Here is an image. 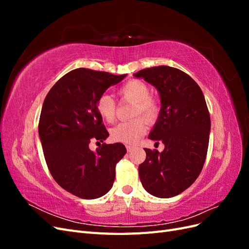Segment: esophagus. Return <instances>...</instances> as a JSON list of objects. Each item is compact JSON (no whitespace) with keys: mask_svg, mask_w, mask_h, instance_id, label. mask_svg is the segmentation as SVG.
<instances>
[{"mask_svg":"<svg viewBox=\"0 0 249 249\" xmlns=\"http://www.w3.org/2000/svg\"><path fill=\"white\" fill-rule=\"evenodd\" d=\"M133 149H134V146H132V145H126V150H127V152H129V153H131Z\"/></svg>","mask_w":249,"mask_h":249,"instance_id":"34e87169","label":"esophagus"}]
</instances>
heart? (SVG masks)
Here are the masks:
<instances>
[{"label":"heart","mask_w":249,"mask_h":249,"mask_svg":"<svg viewBox=\"0 0 249 249\" xmlns=\"http://www.w3.org/2000/svg\"><path fill=\"white\" fill-rule=\"evenodd\" d=\"M120 93L125 99L135 102L133 115H142L148 122H153L159 113V105L149 97L148 86L139 80H132L122 87ZM96 110L107 123H113L115 118V103L109 94H103L96 102ZM146 132L145 120L138 117L130 122L120 123L111 130V138L115 142L135 144Z\"/></svg>","instance_id":"heart-1"}]
</instances>
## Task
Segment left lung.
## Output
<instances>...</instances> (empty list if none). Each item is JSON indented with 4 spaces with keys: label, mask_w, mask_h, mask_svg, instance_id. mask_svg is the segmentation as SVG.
Segmentation results:
<instances>
[{
    "label": "left lung",
    "mask_w": 249,
    "mask_h": 249,
    "mask_svg": "<svg viewBox=\"0 0 249 249\" xmlns=\"http://www.w3.org/2000/svg\"><path fill=\"white\" fill-rule=\"evenodd\" d=\"M133 76L159 92L161 109L148 138L165 145L162 153L144 148L141 184L156 197H173L195 182L206 161L211 119L205 96L196 82L175 67L155 66Z\"/></svg>",
    "instance_id": "8db88e82"
}]
</instances>
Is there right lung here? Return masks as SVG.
I'll return each instance as SVG.
<instances>
[{
  "mask_svg": "<svg viewBox=\"0 0 249 249\" xmlns=\"http://www.w3.org/2000/svg\"><path fill=\"white\" fill-rule=\"evenodd\" d=\"M125 76L77 69L44 99L38 124L44 159L57 184L78 197L94 199L108 193L116 164L126 153L122 143L101 144L109 133L96 110L100 96ZM91 140L100 143L95 152L89 148Z\"/></svg>",
  "mask_w": 249,
  "mask_h": 249,
  "instance_id": "1",
  "label": "right lung"
}]
</instances>
